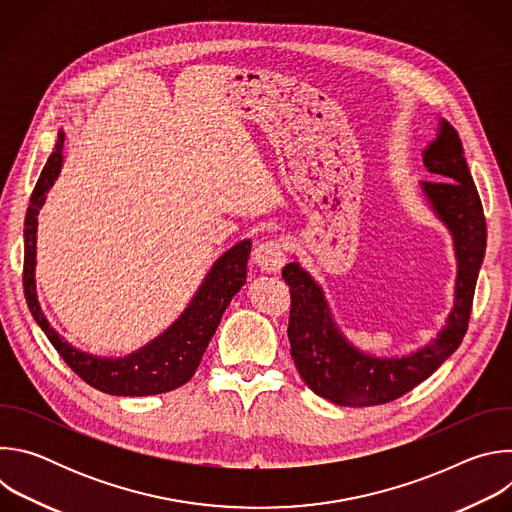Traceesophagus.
Wrapping results in <instances>:
<instances>
[{"instance_id":"obj_1","label":"esophagus","mask_w":512,"mask_h":512,"mask_svg":"<svg viewBox=\"0 0 512 512\" xmlns=\"http://www.w3.org/2000/svg\"><path fill=\"white\" fill-rule=\"evenodd\" d=\"M253 261L263 273H277L285 263V249L279 241H263L253 251Z\"/></svg>"}]
</instances>
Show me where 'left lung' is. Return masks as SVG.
<instances>
[{
  "instance_id": "8db88e82",
  "label": "left lung",
  "mask_w": 512,
  "mask_h": 512,
  "mask_svg": "<svg viewBox=\"0 0 512 512\" xmlns=\"http://www.w3.org/2000/svg\"><path fill=\"white\" fill-rule=\"evenodd\" d=\"M423 166L433 178L421 182V192L448 227L458 261L454 308L429 344L403 356L364 352L340 332L324 289L298 261L281 271L291 294L287 326L291 356L304 383L336 405L371 407L399 399L440 369L468 330L486 251V221L460 135L448 121H440L435 139L423 150Z\"/></svg>"
}]
</instances>
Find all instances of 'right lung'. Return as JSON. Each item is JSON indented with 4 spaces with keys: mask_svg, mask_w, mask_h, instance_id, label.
<instances>
[{
    "mask_svg": "<svg viewBox=\"0 0 512 512\" xmlns=\"http://www.w3.org/2000/svg\"><path fill=\"white\" fill-rule=\"evenodd\" d=\"M64 131L58 133L54 152L48 158L36 188L30 198L24 223V294L28 308L44 330L52 346L58 350L62 360L91 387L117 395V397H145L160 395L182 387L192 379L202 354L214 336L233 296L243 287L247 279V261L251 253V241L245 239L231 247L214 261L206 273L202 285L194 294L188 308L180 318L168 326L158 338L141 346L139 350L119 356L103 358L83 352L68 344L46 320L38 294H36V231L38 212L46 202V192L62 168Z\"/></svg>",
    "mask_w": 512,
    "mask_h": 512,
    "instance_id": "add662e5",
    "label": "right lung"
}]
</instances>
